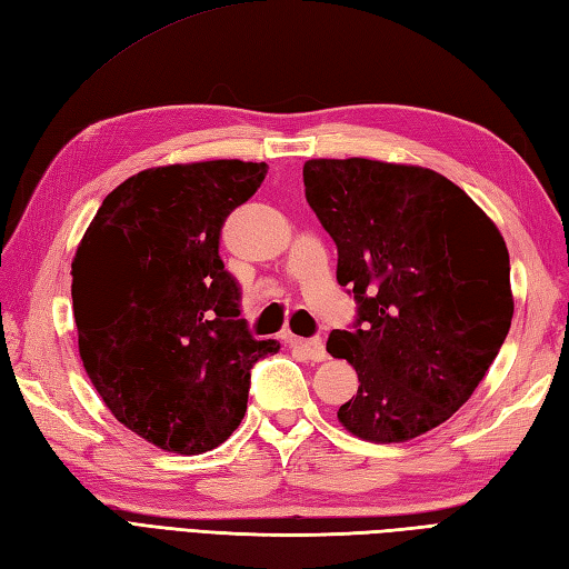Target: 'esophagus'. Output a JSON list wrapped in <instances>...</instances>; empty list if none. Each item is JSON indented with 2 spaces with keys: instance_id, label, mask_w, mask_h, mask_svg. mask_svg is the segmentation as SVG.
Here are the masks:
<instances>
[{
  "instance_id": "obj_1",
  "label": "esophagus",
  "mask_w": 569,
  "mask_h": 569,
  "mask_svg": "<svg viewBox=\"0 0 569 569\" xmlns=\"http://www.w3.org/2000/svg\"><path fill=\"white\" fill-rule=\"evenodd\" d=\"M290 347L300 349L302 353L308 356L312 361H325L327 359V349H325V341L320 337H312V339H288Z\"/></svg>"
}]
</instances>
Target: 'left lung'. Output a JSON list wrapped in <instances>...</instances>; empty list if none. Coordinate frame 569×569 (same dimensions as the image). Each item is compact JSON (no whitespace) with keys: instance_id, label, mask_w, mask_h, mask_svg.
I'll list each match as a JSON object with an SVG mask.
<instances>
[{"instance_id":"obj_1","label":"left lung","mask_w":569,"mask_h":569,"mask_svg":"<svg viewBox=\"0 0 569 569\" xmlns=\"http://www.w3.org/2000/svg\"><path fill=\"white\" fill-rule=\"evenodd\" d=\"M302 181L337 244V281L356 300L353 325L327 339L359 373L339 421L376 443L443 425L509 335L505 237L463 189L425 167L310 160Z\"/></svg>"}]
</instances>
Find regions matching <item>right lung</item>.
Instances as JSON below:
<instances>
[{
	"instance_id": "right-lung-1",
	"label": "right lung",
	"mask_w": 569,
	"mask_h": 569,
	"mask_svg": "<svg viewBox=\"0 0 569 569\" xmlns=\"http://www.w3.org/2000/svg\"><path fill=\"white\" fill-rule=\"evenodd\" d=\"M263 162L144 169L103 198L72 261L79 356L113 417L183 456L220 446L247 412L257 361L220 230L257 193Z\"/></svg>"
}]
</instances>
